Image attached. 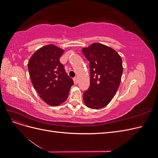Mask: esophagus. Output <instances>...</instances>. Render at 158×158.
I'll list each match as a JSON object with an SVG mask.
<instances>
[{"label":"esophagus","instance_id":"1","mask_svg":"<svg viewBox=\"0 0 158 158\" xmlns=\"http://www.w3.org/2000/svg\"><path fill=\"white\" fill-rule=\"evenodd\" d=\"M73 80H74V84H75V85L77 84H78V79L76 78H73Z\"/></svg>","mask_w":158,"mask_h":158}]
</instances>
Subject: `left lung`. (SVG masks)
<instances>
[{
    "mask_svg": "<svg viewBox=\"0 0 158 158\" xmlns=\"http://www.w3.org/2000/svg\"><path fill=\"white\" fill-rule=\"evenodd\" d=\"M82 52L89 62L90 84L83 94L88 107L94 109L106 107L115 95L123 74L122 59L112 48L93 44Z\"/></svg>",
    "mask_w": 158,
    "mask_h": 158,
    "instance_id": "8db88e82",
    "label": "left lung"
}]
</instances>
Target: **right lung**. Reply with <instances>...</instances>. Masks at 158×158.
<instances>
[{
    "label": "right lung",
    "instance_id": "1",
    "mask_svg": "<svg viewBox=\"0 0 158 158\" xmlns=\"http://www.w3.org/2000/svg\"><path fill=\"white\" fill-rule=\"evenodd\" d=\"M63 52L53 45H46L35 52L28 63L33 87L40 98L51 106L63 103L74 84L59 60Z\"/></svg>",
    "mask_w": 158,
    "mask_h": 158
}]
</instances>
